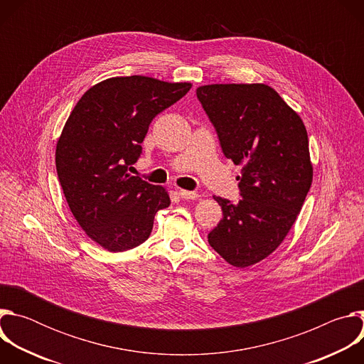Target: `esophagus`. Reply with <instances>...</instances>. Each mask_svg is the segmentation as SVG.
I'll return each mask as SVG.
<instances>
[{
	"instance_id": "1",
	"label": "esophagus",
	"mask_w": 364,
	"mask_h": 364,
	"mask_svg": "<svg viewBox=\"0 0 364 364\" xmlns=\"http://www.w3.org/2000/svg\"><path fill=\"white\" fill-rule=\"evenodd\" d=\"M178 196L184 200H196L198 198V193L196 191H188V190H178Z\"/></svg>"
}]
</instances>
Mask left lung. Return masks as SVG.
Returning a JSON list of instances; mask_svg holds the SVG:
<instances>
[{"instance_id": "left-lung-1", "label": "left lung", "mask_w": 364, "mask_h": 364, "mask_svg": "<svg viewBox=\"0 0 364 364\" xmlns=\"http://www.w3.org/2000/svg\"><path fill=\"white\" fill-rule=\"evenodd\" d=\"M223 154L242 166L237 203L213 197L223 210L210 246L236 268L268 257L287 237L313 183L301 117L265 83H215L196 89Z\"/></svg>"}]
</instances>
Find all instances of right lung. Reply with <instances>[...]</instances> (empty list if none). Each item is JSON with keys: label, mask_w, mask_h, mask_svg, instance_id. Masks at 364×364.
<instances>
[{"label": "right lung", "mask_w": 364, "mask_h": 364, "mask_svg": "<svg viewBox=\"0 0 364 364\" xmlns=\"http://www.w3.org/2000/svg\"><path fill=\"white\" fill-rule=\"evenodd\" d=\"M191 89L190 82L117 76L87 89L56 145L58 176L79 226L103 249L144 243L159 210L170 205L163 186L134 177L151 121Z\"/></svg>", "instance_id": "obj_1"}]
</instances>
